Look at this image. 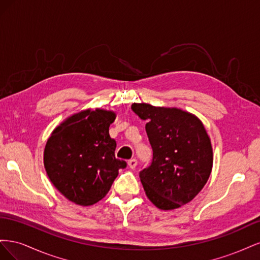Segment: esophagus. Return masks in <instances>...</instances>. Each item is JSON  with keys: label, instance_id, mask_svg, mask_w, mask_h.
Instances as JSON below:
<instances>
[{"label": "esophagus", "instance_id": "1", "mask_svg": "<svg viewBox=\"0 0 260 260\" xmlns=\"http://www.w3.org/2000/svg\"><path fill=\"white\" fill-rule=\"evenodd\" d=\"M137 165H138V160L137 159H130L129 161H128V166L131 168V169H135L136 167H137Z\"/></svg>", "mask_w": 260, "mask_h": 260}]
</instances>
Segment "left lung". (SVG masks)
<instances>
[{"instance_id":"obj_1","label":"left lung","mask_w":260,"mask_h":260,"mask_svg":"<svg viewBox=\"0 0 260 260\" xmlns=\"http://www.w3.org/2000/svg\"><path fill=\"white\" fill-rule=\"evenodd\" d=\"M131 109L146 120L153 161L140 172L145 194L162 210L179 208L198 195L211 174L212 147L203 122L177 107L133 103Z\"/></svg>"}]
</instances>
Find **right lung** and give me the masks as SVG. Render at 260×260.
Listing matches in <instances>:
<instances>
[{
	"instance_id": "obj_1",
	"label": "right lung",
	"mask_w": 260,
	"mask_h": 260,
	"mask_svg": "<svg viewBox=\"0 0 260 260\" xmlns=\"http://www.w3.org/2000/svg\"><path fill=\"white\" fill-rule=\"evenodd\" d=\"M113 111L84 109L60 122L45 144L43 161L53 185L77 205L90 206L108 193L120 168L109 125Z\"/></svg>"
}]
</instances>
